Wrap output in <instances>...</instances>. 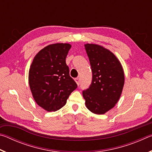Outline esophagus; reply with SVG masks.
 I'll return each instance as SVG.
<instances>
[{"instance_id": "34e87169", "label": "esophagus", "mask_w": 152, "mask_h": 152, "mask_svg": "<svg viewBox=\"0 0 152 152\" xmlns=\"http://www.w3.org/2000/svg\"><path fill=\"white\" fill-rule=\"evenodd\" d=\"M75 81L77 83V84L79 86L80 85V78H75Z\"/></svg>"}]
</instances>
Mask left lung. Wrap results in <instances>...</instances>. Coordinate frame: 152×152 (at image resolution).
<instances>
[{
    "instance_id": "8db88e82",
    "label": "left lung",
    "mask_w": 152,
    "mask_h": 152,
    "mask_svg": "<svg viewBox=\"0 0 152 152\" xmlns=\"http://www.w3.org/2000/svg\"><path fill=\"white\" fill-rule=\"evenodd\" d=\"M92 80L88 88L82 91L86 106L95 114H104L115 107L124 85V72L120 61L102 46L86 44Z\"/></svg>"
}]
</instances>
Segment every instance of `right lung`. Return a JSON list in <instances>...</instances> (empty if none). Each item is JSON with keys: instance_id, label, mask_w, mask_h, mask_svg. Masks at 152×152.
Wrapping results in <instances>:
<instances>
[{"instance_id": "1", "label": "right lung", "mask_w": 152, "mask_h": 152, "mask_svg": "<svg viewBox=\"0 0 152 152\" xmlns=\"http://www.w3.org/2000/svg\"><path fill=\"white\" fill-rule=\"evenodd\" d=\"M70 48L68 43L46 46L35 56L31 65V91L37 104L47 111H56L63 107L78 87L66 63Z\"/></svg>"}]
</instances>
